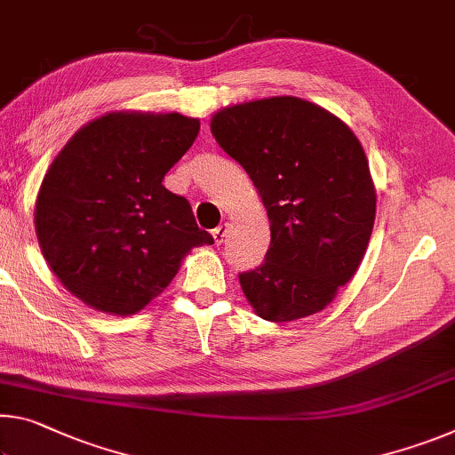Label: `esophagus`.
Wrapping results in <instances>:
<instances>
[{"label":"esophagus","instance_id":"1","mask_svg":"<svg viewBox=\"0 0 455 455\" xmlns=\"http://www.w3.org/2000/svg\"><path fill=\"white\" fill-rule=\"evenodd\" d=\"M227 230H228L227 225H219V227H216V228L212 230V236H214V243H216V244H220L222 241H225Z\"/></svg>","mask_w":455,"mask_h":455}]
</instances>
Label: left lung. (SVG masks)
<instances>
[{"label": "left lung", "mask_w": 455, "mask_h": 455, "mask_svg": "<svg viewBox=\"0 0 455 455\" xmlns=\"http://www.w3.org/2000/svg\"><path fill=\"white\" fill-rule=\"evenodd\" d=\"M211 127L271 222L265 261L239 273L251 306L269 322L320 312L369 247L377 194L363 146L340 119L298 97L227 107Z\"/></svg>", "instance_id": "left-lung-1"}]
</instances>
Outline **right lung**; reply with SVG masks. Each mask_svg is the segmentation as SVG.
<instances>
[{"label": "right lung", "mask_w": 455, "mask_h": 455, "mask_svg": "<svg viewBox=\"0 0 455 455\" xmlns=\"http://www.w3.org/2000/svg\"><path fill=\"white\" fill-rule=\"evenodd\" d=\"M198 129L178 113H111L84 125L50 165L36 235L50 269L86 306L140 312L192 247L214 243L190 202L162 184Z\"/></svg>", "instance_id": "right-lung-1"}]
</instances>
